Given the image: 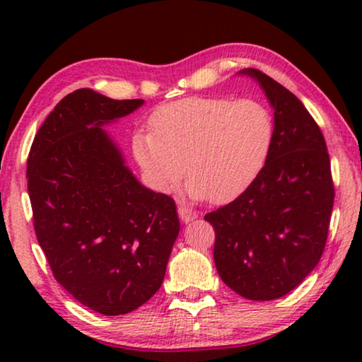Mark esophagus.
Listing matches in <instances>:
<instances>
[{"label":"esophagus","mask_w":362,"mask_h":362,"mask_svg":"<svg viewBox=\"0 0 362 362\" xmlns=\"http://www.w3.org/2000/svg\"><path fill=\"white\" fill-rule=\"evenodd\" d=\"M177 214H180V219L182 222H191L192 219H196V217H197L196 212L189 209V207H186V206L177 207Z\"/></svg>","instance_id":"obj_1"}]
</instances>
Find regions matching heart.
Wrapping results in <instances>:
<instances>
[{
	"instance_id": "heart-1",
	"label": "heart",
	"mask_w": 362,
	"mask_h": 362,
	"mask_svg": "<svg viewBox=\"0 0 362 362\" xmlns=\"http://www.w3.org/2000/svg\"><path fill=\"white\" fill-rule=\"evenodd\" d=\"M150 128L133 135V155L151 185L171 191L187 168L191 196L216 204L252 185L274 140L270 110L250 98H181L158 107Z\"/></svg>"
}]
</instances>
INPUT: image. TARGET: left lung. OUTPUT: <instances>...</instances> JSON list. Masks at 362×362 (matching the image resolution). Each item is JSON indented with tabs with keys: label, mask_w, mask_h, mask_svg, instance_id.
I'll list each match as a JSON object with an SVG mask.
<instances>
[{
	"label": "left lung",
	"mask_w": 362,
	"mask_h": 362,
	"mask_svg": "<svg viewBox=\"0 0 362 362\" xmlns=\"http://www.w3.org/2000/svg\"><path fill=\"white\" fill-rule=\"evenodd\" d=\"M244 74L274 107V140L252 185L204 219L214 227L222 281L247 300L267 301L296 288L320 262L334 185L325 136L303 103L264 72Z\"/></svg>",
	"instance_id": "1"
}]
</instances>
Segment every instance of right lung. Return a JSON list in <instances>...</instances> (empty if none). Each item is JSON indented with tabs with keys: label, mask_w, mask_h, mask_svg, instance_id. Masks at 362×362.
Returning <instances> with one entry per match:
<instances>
[{
	"label": "right lung",
	"mask_w": 362,
	"mask_h": 362,
	"mask_svg": "<svg viewBox=\"0 0 362 362\" xmlns=\"http://www.w3.org/2000/svg\"><path fill=\"white\" fill-rule=\"evenodd\" d=\"M141 103L78 88L49 113L28 156L33 224L54 279L107 316L160 290L180 234L175 199L141 186L100 128Z\"/></svg>",
	"instance_id": "right-lung-1"
}]
</instances>
